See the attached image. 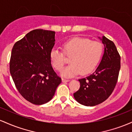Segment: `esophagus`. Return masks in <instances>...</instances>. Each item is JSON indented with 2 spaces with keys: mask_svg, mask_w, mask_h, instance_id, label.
Instances as JSON below:
<instances>
[{
  "mask_svg": "<svg viewBox=\"0 0 132 132\" xmlns=\"http://www.w3.org/2000/svg\"><path fill=\"white\" fill-rule=\"evenodd\" d=\"M69 79H66L62 78V82H69Z\"/></svg>",
  "mask_w": 132,
  "mask_h": 132,
  "instance_id": "esophagus-1",
  "label": "esophagus"
}]
</instances>
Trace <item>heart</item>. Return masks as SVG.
Returning a JSON list of instances; mask_svg holds the SVG:
<instances>
[{
    "mask_svg": "<svg viewBox=\"0 0 132 132\" xmlns=\"http://www.w3.org/2000/svg\"><path fill=\"white\" fill-rule=\"evenodd\" d=\"M63 51L65 56L70 57V64L61 71V76L71 78L79 72L82 75H85L92 72L101 60L103 46L98 42L85 38L76 37L63 43ZM63 53L56 48L50 51L51 63L56 71H61L65 64Z\"/></svg>",
    "mask_w": 132,
    "mask_h": 132,
    "instance_id": "b5f03b06",
    "label": "heart"
}]
</instances>
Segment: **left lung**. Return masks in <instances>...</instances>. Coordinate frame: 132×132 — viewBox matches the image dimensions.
<instances>
[{"label":"left lung","mask_w":132,"mask_h":132,"mask_svg":"<svg viewBox=\"0 0 132 132\" xmlns=\"http://www.w3.org/2000/svg\"><path fill=\"white\" fill-rule=\"evenodd\" d=\"M99 38L104 45V53L94 72L86 78L79 79L80 88L74 93L79 104L94 106L108 99L117 82L120 56L114 43L103 36Z\"/></svg>","instance_id":"obj_1"}]
</instances>
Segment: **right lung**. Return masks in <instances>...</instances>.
Masks as SVG:
<instances>
[{"label": "right lung", "instance_id": "obj_1", "mask_svg": "<svg viewBox=\"0 0 132 132\" xmlns=\"http://www.w3.org/2000/svg\"><path fill=\"white\" fill-rule=\"evenodd\" d=\"M54 37L53 31L33 30L16 42L12 50L10 72L15 85L23 97L35 105L49 102L61 82L50 59Z\"/></svg>", "mask_w": 132, "mask_h": 132}]
</instances>
